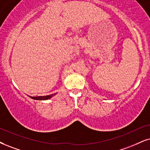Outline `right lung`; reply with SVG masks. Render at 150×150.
Instances as JSON below:
<instances>
[{"mask_svg":"<svg viewBox=\"0 0 150 150\" xmlns=\"http://www.w3.org/2000/svg\"><path fill=\"white\" fill-rule=\"evenodd\" d=\"M57 93H54V94H51L49 95V96H37V97H32V96H29L30 98H31L33 100H48L53 97L54 96H55Z\"/></svg>","mask_w":150,"mask_h":150,"instance_id":"1","label":"right lung"}]
</instances>
